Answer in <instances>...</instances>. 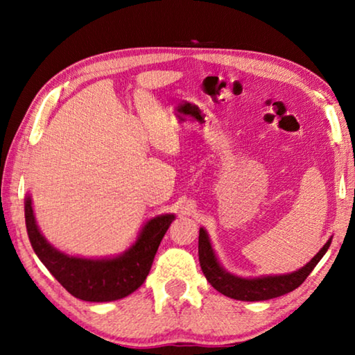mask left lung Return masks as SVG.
Instances as JSON below:
<instances>
[{
  "instance_id": "left-lung-1",
  "label": "left lung",
  "mask_w": 355,
  "mask_h": 355,
  "mask_svg": "<svg viewBox=\"0 0 355 355\" xmlns=\"http://www.w3.org/2000/svg\"><path fill=\"white\" fill-rule=\"evenodd\" d=\"M330 245V239L324 244V248L311 258L310 263L305 264L302 269L296 272L285 274V275H268V277L260 279H241L235 275L225 272L219 266L218 260L213 254L211 244L207 232L200 228L199 233V260L203 274L207 280L216 288L219 293L227 297L238 299V300H268L272 297L284 296V294L296 290L297 286L304 284V280L309 277V274L313 271L318 261L321 260Z\"/></svg>"
}]
</instances>
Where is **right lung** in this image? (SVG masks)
Here are the masks:
<instances>
[{
  "mask_svg": "<svg viewBox=\"0 0 355 355\" xmlns=\"http://www.w3.org/2000/svg\"><path fill=\"white\" fill-rule=\"evenodd\" d=\"M29 241L40 261L71 296L89 302H107L128 296L139 288L150 272L156 250L175 219L173 214L158 216L147 222L136 244L123 255L110 260H87L62 254L46 243L35 224L31 199L25 202Z\"/></svg>",
  "mask_w": 355,
  "mask_h": 355,
  "instance_id": "obj_1",
  "label": "right lung"
}]
</instances>
